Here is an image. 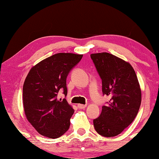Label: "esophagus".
<instances>
[{
    "label": "esophagus",
    "instance_id": "obj_1",
    "mask_svg": "<svg viewBox=\"0 0 159 159\" xmlns=\"http://www.w3.org/2000/svg\"><path fill=\"white\" fill-rule=\"evenodd\" d=\"M86 107H87V105H85V104H78V107H79V108L80 109H85Z\"/></svg>",
    "mask_w": 159,
    "mask_h": 159
}]
</instances>
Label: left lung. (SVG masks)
<instances>
[{
  "instance_id": "left-lung-1",
  "label": "left lung",
  "mask_w": 159,
  "mask_h": 159,
  "mask_svg": "<svg viewBox=\"0 0 159 159\" xmlns=\"http://www.w3.org/2000/svg\"><path fill=\"white\" fill-rule=\"evenodd\" d=\"M102 80V93L110 97L99 116L93 120L95 130L107 138L116 136L133 121L141 104L142 93L131 64L108 52L90 55Z\"/></svg>"
}]
</instances>
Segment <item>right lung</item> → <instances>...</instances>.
<instances>
[{"instance_id":"add662e5","label":"right lung","mask_w":159,"mask_h":159,"mask_svg":"<svg viewBox=\"0 0 159 159\" xmlns=\"http://www.w3.org/2000/svg\"><path fill=\"white\" fill-rule=\"evenodd\" d=\"M83 55L60 52L30 69L23 85V105L28 121L38 133L56 139L68 130L74 110L66 99H57L60 89L67 95L66 77Z\"/></svg>"}]
</instances>
